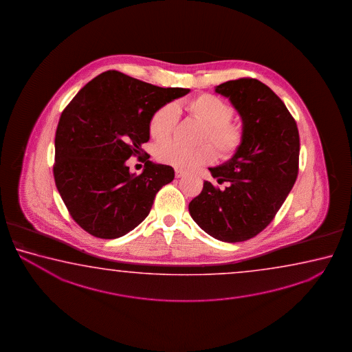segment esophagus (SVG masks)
<instances>
[{
  "label": "esophagus",
  "mask_w": 352,
  "mask_h": 352,
  "mask_svg": "<svg viewBox=\"0 0 352 352\" xmlns=\"http://www.w3.org/2000/svg\"><path fill=\"white\" fill-rule=\"evenodd\" d=\"M175 176H176V179H181L185 176V173L182 170H175Z\"/></svg>",
  "instance_id": "1"
}]
</instances>
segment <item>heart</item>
Masks as SVG:
<instances>
[{"instance_id":"obj_1","label":"heart","mask_w":352,"mask_h":352,"mask_svg":"<svg viewBox=\"0 0 352 352\" xmlns=\"http://www.w3.org/2000/svg\"><path fill=\"white\" fill-rule=\"evenodd\" d=\"M187 112L193 118L206 125L203 140H209L224 157L234 155L244 142V128L232 122V108L218 96L203 94L185 103ZM179 120L177 108L166 103L151 114L149 120L150 137L155 140H165L171 135ZM159 161L184 170H191L214 159V150L204 144L199 148H186L175 142L161 143L156 146Z\"/></svg>"}]
</instances>
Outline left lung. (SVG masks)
I'll use <instances>...</instances> for the list:
<instances>
[{
    "instance_id": "1",
    "label": "left lung",
    "mask_w": 352,
    "mask_h": 352,
    "mask_svg": "<svg viewBox=\"0 0 352 352\" xmlns=\"http://www.w3.org/2000/svg\"><path fill=\"white\" fill-rule=\"evenodd\" d=\"M215 92L228 97L243 120L244 142L230 160L209 167L221 188L204 181L188 209L210 236L239 243L263 232L286 201L298 175L297 123L280 97L256 78L227 81Z\"/></svg>"
}]
</instances>
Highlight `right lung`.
<instances>
[{
  "label": "right lung",
  "instance_id": "add662e5",
  "mask_svg": "<svg viewBox=\"0 0 352 352\" xmlns=\"http://www.w3.org/2000/svg\"><path fill=\"white\" fill-rule=\"evenodd\" d=\"M188 92L109 70L66 106L55 133L54 179L72 219L84 230L96 238L117 239L148 217L156 193L175 177L173 167L154 164L142 149L149 140L150 117ZM131 155L146 161L139 177L124 164Z\"/></svg>",
  "mask_w": 352,
  "mask_h": 352
}]
</instances>
